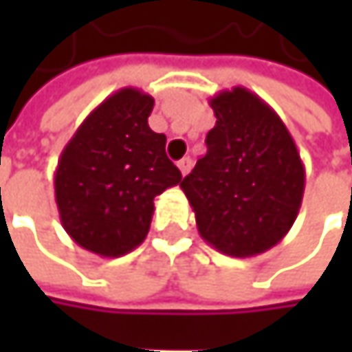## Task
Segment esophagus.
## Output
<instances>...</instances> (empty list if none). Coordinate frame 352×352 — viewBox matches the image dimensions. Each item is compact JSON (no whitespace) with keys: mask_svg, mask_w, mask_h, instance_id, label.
I'll list each match as a JSON object with an SVG mask.
<instances>
[{"mask_svg":"<svg viewBox=\"0 0 352 352\" xmlns=\"http://www.w3.org/2000/svg\"><path fill=\"white\" fill-rule=\"evenodd\" d=\"M177 167H179V171H181V175H187L189 171H191V167H193V161L189 159V157H183L179 163H177Z\"/></svg>","mask_w":352,"mask_h":352,"instance_id":"34e87169","label":"esophagus"}]
</instances>
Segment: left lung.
Returning <instances> with one entry per match:
<instances>
[{
  "label": "left lung",
  "mask_w": 352,
  "mask_h": 352,
  "mask_svg": "<svg viewBox=\"0 0 352 352\" xmlns=\"http://www.w3.org/2000/svg\"><path fill=\"white\" fill-rule=\"evenodd\" d=\"M216 126L208 153L181 181L199 236L228 256H254L281 243L298 218L306 171L275 113L245 87L210 100Z\"/></svg>",
  "instance_id": "left-lung-1"
}]
</instances>
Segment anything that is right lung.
Returning a JSON list of instances; mask_svg holds the SVG:
<instances>
[{"label":"right lung","instance_id":"add662e5","mask_svg":"<svg viewBox=\"0 0 352 352\" xmlns=\"http://www.w3.org/2000/svg\"><path fill=\"white\" fill-rule=\"evenodd\" d=\"M155 100L134 87L96 107L60 153L54 197L67 234L100 256H122L151 228L155 197L181 183L165 134L148 126Z\"/></svg>","mask_w":352,"mask_h":352}]
</instances>
